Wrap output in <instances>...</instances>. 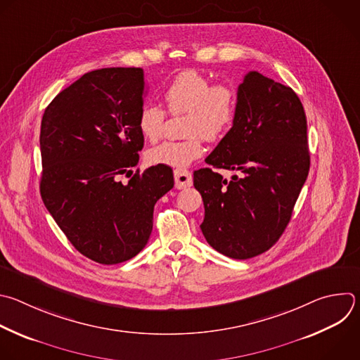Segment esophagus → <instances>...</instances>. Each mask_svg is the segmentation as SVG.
<instances>
[{"label": "esophagus", "mask_w": 360, "mask_h": 360, "mask_svg": "<svg viewBox=\"0 0 360 360\" xmlns=\"http://www.w3.org/2000/svg\"><path fill=\"white\" fill-rule=\"evenodd\" d=\"M174 178H175V188L176 189L189 188L193 182L192 174L188 169H182V168H178V169L174 171Z\"/></svg>", "instance_id": "1"}]
</instances>
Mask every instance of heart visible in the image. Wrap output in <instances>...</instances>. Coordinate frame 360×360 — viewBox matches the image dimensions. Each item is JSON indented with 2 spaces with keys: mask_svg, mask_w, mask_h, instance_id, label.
Listing matches in <instances>:
<instances>
[{
  "mask_svg": "<svg viewBox=\"0 0 360 360\" xmlns=\"http://www.w3.org/2000/svg\"><path fill=\"white\" fill-rule=\"evenodd\" d=\"M171 114L186 112L185 140L164 141L147 151L151 165L186 167L203 153V139L216 141L224 137L237 115V93L227 83H213L198 70L176 75L162 93ZM167 112L155 104H144L139 114L141 136L155 143L162 137Z\"/></svg>",
  "mask_w": 360,
  "mask_h": 360,
  "instance_id": "b5f03b06",
  "label": "heart"
}]
</instances>
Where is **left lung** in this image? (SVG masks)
I'll list each match as a JSON object with an SVG mask.
<instances>
[{
  "mask_svg": "<svg viewBox=\"0 0 360 360\" xmlns=\"http://www.w3.org/2000/svg\"><path fill=\"white\" fill-rule=\"evenodd\" d=\"M205 161L242 172L229 182L212 168L193 172L206 242L236 260L267 252L285 230L309 171L307 117L295 91L249 72L237 89L234 124Z\"/></svg>",
  "mask_w": 360,
  "mask_h": 360,
  "instance_id": "obj_1",
  "label": "left lung"
}]
</instances>
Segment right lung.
<instances>
[{
	"label": "right lung",
	"instance_id": "1",
	"mask_svg": "<svg viewBox=\"0 0 360 360\" xmlns=\"http://www.w3.org/2000/svg\"><path fill=\"white\" fill-rule=\"evenodd\" d=\"M141 68L84 73L46 107L41 123V196L75 249L100 264L137 256L153 231L157 200L174 188V174L155 165L140 174L144 137ZM134 176L127 186L117 181Z\"/></svg>",
	"mask_w": 360,
	"mask_h": 360
}]
</instances>
